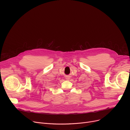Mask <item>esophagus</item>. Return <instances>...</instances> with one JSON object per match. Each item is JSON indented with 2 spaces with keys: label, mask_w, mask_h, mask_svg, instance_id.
<instances>
[{
  "label": "esophagus",
  "mask_w": 130,
  "mask_h": 130,
  "mask_svg": "<svg viewBox=\"0 0 130 130\" xmlns=\"http://www.w3.org/2000/svg\"><path fill=\"white\" fill-rule=\"evenodd\" d=\"M66 79H67V80H69V79H70V77H67L66 78Z\"/></svg>",
  "instance_id": "esophagus-1"
}]
</instances>
